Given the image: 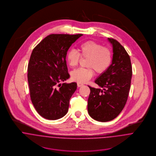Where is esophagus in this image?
<instances>
[{"instance_id":"obj_1","label":"esophagus","mask_w":156,"mask_h":156,"mask_svg":"<svg viewBox=\"0 0 156 156\" xmlns=\"http://www.w3.org/2000/svg\"><path fill=\"white\" fill-rule=\"evenodd\" d=\"M77 87H82V86H83V83H79V82H77Z\"/></svg>"}]
</instances>
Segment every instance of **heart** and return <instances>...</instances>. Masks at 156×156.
I'll return each instance as SVG.
<instances>
[{"label": "heart", "mask_w": 156, "mask_h": 156, "mask_svg": "<svg viewBox=\"0 0 156 156\" xmlns=\"http://www.w3.org/2000/svg\"><path fill=\"white\" fill-rule=\"evenodd\" d=\"M81 57L88 58L86 66L88 68H79L71 73L73 80L85 83L93 76L94 71L98 74L106 71L111 66L112 53L109 48L94 41H88L79 45V51L72 48L68 51L67 60L69 66L75 67L79 64Z\"/></svg>", "instance_id": "heart-1"}]
</instances>
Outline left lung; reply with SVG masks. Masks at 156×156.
Here are the masks:
<instances>
[{"instance_id":"1","label":"left lung","mask_w":156,"mask_h":156,"mask_svg":"<svg viewBox=\"0 0 156 156\" xmlns=\"http://www.w3.org/2000/svg\"><path fill=\"white\" fill-rule=\"evenodd\" d=\"M108 40L113 47L111 65L95 80L100 88L88 86L90 90L88 113L100 122L111 121L122 111L128 98L132 76L130 58L124 47L113 38H108Z\"/></svg>"}]
</instances>
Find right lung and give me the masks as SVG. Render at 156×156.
<instances>
[{"label": "right lung", "mask_w": 156, "mask_h": 156, "mask_svg": "<svg viewBox=\"0 0 156 156\" xmlns=\"http://www.w3.org/2000/svg\"><path fill=\"white\" fill-rule=\"evenodd\" d=\"M82 34H51L32 50L27 67L32 103L47 119L56 120L67 114L77 83H61L69 77L66 56L69 48Z\"/></svg>", "instance_id": "obj_1"}]
</instances>
